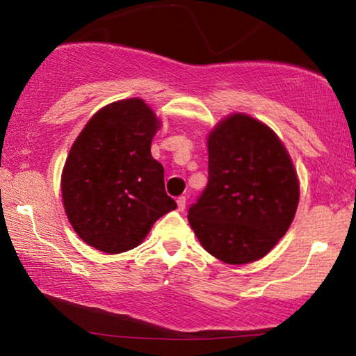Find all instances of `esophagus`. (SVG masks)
<instances>
[{
  "label": "esophagus",
  "instance_id": "esophagus-1",
  "mask_svg": "<svg viewBox=\"0 0 356 356\" xmlns=\"http://www.w3.org/2000/svg\"><path fill=\"white\" fill-rule=\"evenodd\" d=\"M185 206H186V197L185 196H179L177 197V209H179V212H184Z\"/></svg>",
  "mask_w": 356,
  "mask_h": 356
}]
</instances>
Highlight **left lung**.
I'll use <instances>...</instances> for the list:
<instances>
[{"instance_id":"8db88e82","label":"left lung","mask_w":356,"mask_h":356,"mask_svg":"<svg viewBox=\"0 0 356 356\" xmlns=\"http://www.w3.org/2000/svg\"><path fill=\"white\" fill-rule=\"evenodd\" d=\"M209 182L188 209L202 248L242 265L273 250L291 227L300 184L291 155L261 120L234 113L207 136Z\"/></svg>"}]
</instances>
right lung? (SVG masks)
<instances>
[{
	"instance_id": "1",
	"label": "right lung",
	"mask_w": 356,
	"mask_h": 356,
	"mask_svg": "<svg viewBox=\"0 0 356 356\" xmlns=\"http://www.w3.org/2000/svg\"><path fill=\"white\" fill-rule=\"evenodd\" d=\"M160 119L143 99L113 102L72 144L61 191L65 215L84 243L118 254L140 245L160 216L177 207L163 166L150 154Z\"/></svg>"
}]
</instances>
